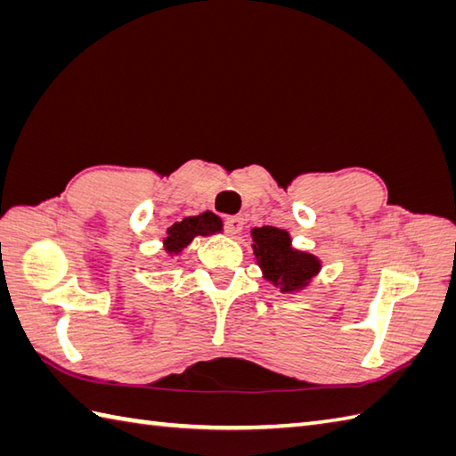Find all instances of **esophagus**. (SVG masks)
Instances as JSON below:
<instances>
[{"mask_svg": "<svg viewBox=\"0 0 456 456\" xmlns=\"http://www.w3.org/2000/svg\"><path fill=\"white\" fill-rule=\"evenodd\" d=\"M245 216H233V217H229L227 219V233L231 235V237H239L240 233H243V229H245Z\"/></svg>", "mask_w": 456, "mask_h": 456, "instance_id": "esophagus-1", "label": "esophagus"}]
</instances>
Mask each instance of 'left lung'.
<instances>
[{"instance_id":"1","label":"left lung","mask_w":456,"mask_h":456,"mask_svg":"<svg viewBox=\"0 0 456 456\" xmlns=\"http://www.w3.org/2000/svg\"><path fill=\"white\" fill-rule=\"evenodd\" d=\"M250 235H253V253L256 265L263 270V278L280 288V292L296 294L322 270L317 256L294 248L292 237L286 229L265 225L255 227Z\"/></svg>"}]
</instances>
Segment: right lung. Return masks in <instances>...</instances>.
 Listing matches in <instances>:
<instances>
[{
    "mask_svg": "<svg viewBox=\"0 0 456 456\" xmlns=\"http://www.w3.org/2000/svg\"><path fill=\"white\" fill-rule=\"evenodd\" d=\"M223 229V221L219 216L211 211L201 213V216H193V217H183L180 223H174L172 227H168V237L164 239V250L170 256L178 255L180 250L186 248L193 239L198 235L200 237H208V235H216L221 233Z\"/></svg>",
    "mask_w": 456,
    "mask_h": 456,
    "instance_id": "right-lung-1",
    "label": "right lung"
}]
</instances>
